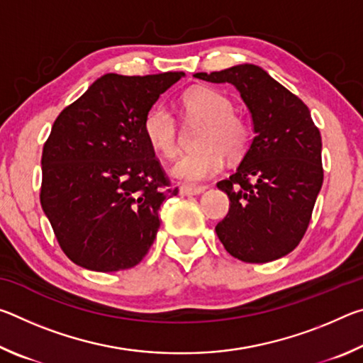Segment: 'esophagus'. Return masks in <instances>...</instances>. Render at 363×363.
<instances>
[{
  "label": "esophagus",
  "instance_id": "34e87169",
  "mask_svg": "<svg viewBox=\"0 0 363 363\" xmlns=\"http://www.w3.org/2000/svg\"><path fill=\"white\" fill-rule=\"evenodd\" d=\"M206 190V186H192V184H182L179 187V192L182 195H199L203 194Z\"/></svg>",
  "mask_w": 363,
  "mask_h": 363
}]
</instances>
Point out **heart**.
I'll return each instance as SVG.
<instances>
[{"label": "heart", "instance_id": "1", "mask_svg": "<svg viewBox=\"0 0 363 363\" xmlns=\"http://www.w3.org/2000/svg\"><path fill=\"white\" fill-rule=\"evenodd\" d=\"M182 107L190 121L205 123L200 133V150L181 157L171 168L174 177L189 182L205 181L223 168L224 155L238 160L251 143V126L233 113V102L218 89L196 86L182 96ZM144 134L149 144L163 157L173 158L179 150V131L169 110L153 107L144 118Z\"/></svg>", "mask_w": 363, "mask_h": 363}]
</instances>
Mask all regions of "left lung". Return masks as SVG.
Listing matches in <instances>:
<instances>
[{"label": "left lung", "instance_id": "left-lung-1", "mask_svg": "<svg viewBox=\"0 0 363 363\" xmlns=\"http://www.w3.org/2000/svg\"><path fill=\"white\" fill-rule=\"evenodd\" d=\"M194 77L235 86L253 120L242 163L218 182L230 200L216 225L220 243L243 262L286 256L304 237L323 182L322 138L309 108L253 64Z\"/></svg>", "mask_w": 363, "mask_h": 363}]
</instances>
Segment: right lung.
<instances>
[{
  "label": "right lung",
  "mask_w": 363,
  "mask_h": 363,
  "mask_svg": "<svg viewBox=\"0 0 363 363\" xmlns=\"http://www.w3.org/2000/svg\"><path fill=\"white\" fill-rule=\"evenodd\" d=\"M184 72L107 73L65 107L43 147L40 201L70 261L96 272L134 267L177 187L155 158L144 118Z\"/></svg>",
  "instance_id": "right-lung-1"
}]
</instances>
